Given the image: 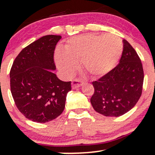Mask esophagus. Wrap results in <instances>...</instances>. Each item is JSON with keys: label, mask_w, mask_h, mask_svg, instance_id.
<instances>
[{"label": "esophagus", "mask_w": 155, "mask_h": 155, "mask_svg": "<svg viewBox=\"0 0 155 155\" xmlns=\"http://www.w3.org/2000/svg\"><path fill=\"white\" fill-rule=\"evenodd\" d=\"M83 84L82 81H79V80H73L71 82V86L73 89H76L79 87H81Z\"/></svg>", "instance_id": "34e87169"}]
</instances>
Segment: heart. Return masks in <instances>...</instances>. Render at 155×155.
Masks as SVG:
<instances>
[{
	"label": "heart",
	"mask_w": 155,
	"mask_h": 155,
	"mask_svg": "<svg viewBox=\"0 0 155 155\" xmlns=\"http://www.w3.org/2000/svg\"><path fill=\"white\" fill-rule=\"evenodd\" d=\"M123 52V43L114 35L84 34L69 39L55 55L58 68L70 75L80 61L81 69L93 77H101L113 70Z\"/></svg>",
	"instance_id": "1"
}]
</instances>
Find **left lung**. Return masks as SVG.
Listing matches in <instances>:
<instances>
[{
	"mask_svg": "<svg viewBox=\"0 0 155 155\" xmlns=\"http://www.w3.org/2000/svg\"><path fill=\"white\" fill-rule=\"evenodd\" d=\"M143 82L142 63L136 50L123 40L120 63L97 81L90 102L95 111L106 117H120L134 107L139 100Z\"/></svg>",
	"mask_w": 155,
	"mask_h": 155,
	"instance_id": "obj_1",
	"label": "left lung"
}]
</instances>
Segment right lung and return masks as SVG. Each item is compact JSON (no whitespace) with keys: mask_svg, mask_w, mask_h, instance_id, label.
Returning a JSON list of instances; mask_svg holds the SVG:
<instances>
[{"mask_svg":"<svg viewBox=\"0 0 155 155\" xmlns=\"http://www.w3.org/2000/svg\"><path fill=\"white\" fill-rule=\"evenodd\" d=\"M60 35L41 37L22 49L10 71L11 92L19 111L28 120L45 123L63 113L71 81H63L53 71L54 51Z\"/></svg>","mask_w":155,"mask_h":155,"instance_id":"1","label":"right lung"}]
</instances>
